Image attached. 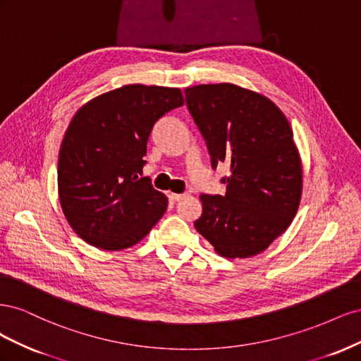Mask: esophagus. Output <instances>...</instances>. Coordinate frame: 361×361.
<instances>
[{
  "instance_id": "obj_1",
  "label": "esophagus",
  "mask_w": 361,
  "mask_h": 361,
  "mask_svg": "<svg viewBox=\"0 0 361 361\" xmlns=\"http://www.w3.org/2000/svg\"><path fill=\"white\" fill-rule=\"evenodd\" d=\"M170 197H171V200H174V202H179V200H182L183 197H187V194H176V192H171V194H170Z\"/></svg>"
}]
</instances>
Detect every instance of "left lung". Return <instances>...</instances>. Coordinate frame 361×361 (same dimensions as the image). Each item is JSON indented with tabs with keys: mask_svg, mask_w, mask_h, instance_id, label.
<instances>
[{
	"mask_svg": "<svg viewBox=\"0 0 361 361\" xmlns=\"http://www.w3.org/2000/svg\"><path fill=\"white\" fill-rule=\"evenodd\" d=\"M185 97L212 169H231L224 195H200L194 226L223 257L259 255L289 227L301 200V159L288 118L268 97L228 82L190 87Z\"/></svg>",
	"mask_w": 361,
	"mask_h": 361,
	"instance_id": "left-lung-1",
	"label": "left lung"
}]
</instances>
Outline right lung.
<instances>
[{
	"label": "right lung",
	"instance_id": "1",
	"mask_svg": "<svg viewBox=\"0 0 361 361\" xmlns=\"http://www.w3.org/2000/svg\"><path fill=\"white\" fill-rule=\"evenodd\" d=\"M183 105L179 89L129 84L82 105L59 155V197L68 223L102 250L138 244L167 209V197L138 178L157 120Z\"/></svg>",
	"mask_w": 361,
	"mask_h": 361
}]
</instances>
